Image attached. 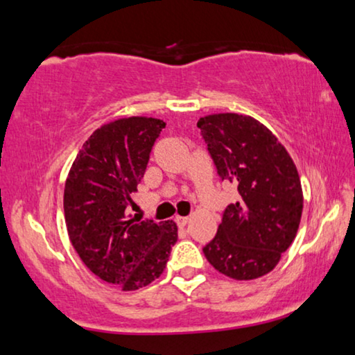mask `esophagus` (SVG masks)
<instances>
[{"mask_svg":"<svg viewBox=\"0 0 355 355\" xmlns=\"http://www.w3.org/2000/svg\"><path fill=\"white\" fill-rule=\"evenodd\" d=\"M175 222H177V225L180 228H183V227H187V223L189 222V218L188 217H175Z\"/></svg>","mask_w":355,"mask_h":355,"instance_id":"1","label":"esophagus"}]
</instances>
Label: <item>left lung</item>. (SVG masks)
Segmentation results:
<instances>
[{
  "label": "left lung",
  "mask_w": 355,
  "mask_h": 355,
  "mask_svg": "<svg viewBox=\"0 0 355 355\" xmlns=\"http://www.w3.org/2000/svg\"><path fill=\"white\" fill-rule=\"evenodd\" d=\"M217 173L238 187L217 234L202 252L234 279L267 275L296 238L302 188L291 156L275 135L243 114H212L198 121Z\"/></svg>",
  "instance_id": "obj_1"
}]
</instances>
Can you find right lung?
<instances>
[{"instance_id":"add662e5","label":"right lung","mask_w":355,"mask_h":355,"mask_svg":"<svg viewBox=\"0 0 355 355\" xmlns=\"http://www.w3.org/2000/svg\"><path fill=\"white\" fill-rule=\"evenodd\" d=\"M164 127L166 122L153 117L99 127L83 143L66 180L64 216L73 249L94 275L122 291L161 277L178 238L173 220L130 218L125 211Z\"/></svg>"}]
</instances>
